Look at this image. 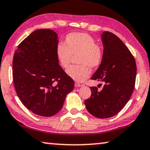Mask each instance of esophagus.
Instances as JSON below:
<instances>
[{
  "label": "esophagus",
  "instance_id": "1",
  "mask_svg": "<svg viewBox=\"0 0 150 150\" xmlns=\"http://www.w3.org/2000/svg\"><path fill=\"white\" fill-rule=\"evenodd\" d=\"M82 86V85L80 84L79 83H77V82L75 83V87H76V88H78V87H80V86Z\"/></svg>",
  "mask_w": 150,
  "mask_h": 150
}]
</instances>
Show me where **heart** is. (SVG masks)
Returning <instances> with one entry per match:
<instances>
[{
    "label": "heart",
    "instance_id": "obj_1",
    "mask_svg": "<svg viewBox=\"0 0 150 150\" xmlns=\"http://www.w3.org/2000/svg\"><path fill=\"white\" fill-rule=\"evenodd\" d=\"M76 57L80 64L71 66L66 73L69 77L76 82L84 81L91 74L90 68L95 69L102 64L104 52L102 47L96 44L94 39L86 33H69L64 43H57L56 56L62 68H67L72 59Z\"/></svg>",
    "mask_w": 150,
    "mask_h": 150
}]
</instances>
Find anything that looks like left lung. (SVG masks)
Here are the masks:
<instances>
[{
    "instance_id": "obj_1",
    "label": "left lung",
    "mask_w": 150,
    "mask_h": 150,
    "mask_svg": "<svg viewBox=\"0 0 150 150\" xmlns=\"http://www.w3.org/2000/svg\"><path fill=\"white\" fill-rule=\"evenodd\" d=\"M101 39L104 57L91 79L104 85L101 91L91 87V96L84 104L91 115L103 119L118 113L129 100L135 87L137 67L134 57L118 37L105 31Z\"/></svg>"
}]
</instances>
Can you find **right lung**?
<instances>
[{
  "label": "right lung",
  "mask_w": 150,
  "mask_h": 150,
  "mask_svg": "<svg viewBox=\"0 0 150 150\" xmlns=\"http://www.w3.org/2000/svg\"><path fill=\"white\" fill-rule=\"evenodd\" d=\"M57 43L56 32L38 29L18 45L14 54L13 78L17 95L25 107L40 116L57 113L74 86L57 62Z\"/></svg>",
  "instance_id": "1"
}]
</instances>
